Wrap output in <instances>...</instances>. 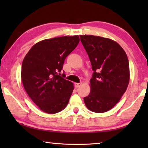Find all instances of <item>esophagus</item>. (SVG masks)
<instances>
[{
	"label": "esophagus",
	"mask_w": 148,
	"mask_h": 148,
	"mask_svg": "<svg viewBox=\"0 0 148 148\" xmlns=\"http://www.w3.org/2000/svg\"><path fill=\"white\" fill-rule=\"evenodd\" d=\"M81 85V83H75V87L79 88Z\"/></svg>",
	"instance_id": "34e87169"
}]
</instances>
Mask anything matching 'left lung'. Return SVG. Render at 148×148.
Instances as JSON below:
<instances>
[{
    "instance_id": "obj_1",
    "label": "left lung",
    "mask_w": 148,
    "mask_h": 148,
    "mask_svg": "<svg viewBox=\"0 0 148 148\" xmlns=\"http://www.w3.org/2000/svg\"><path fill=\"white\" fill-rule=\"evenodd\" d=\"M80 39L94 71L84 103L92 112H107L119 101L129 83L127 55L118 43L110 39L81 35Z\"/></svg>"
}]
</instances>
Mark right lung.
Returning a JSON list of instances; mask_svg holds the SVG:
<instances>
[{"label": "right lung", "instance_id": "add662e5", "mask_svg": "<svg viewBox=\"0 0 148 148\" xmlns=\"http://www.w3.org/2000/svg\"><path fill=\"white\" fill-rule=\"evenodd\" d=\"M78 36L54 37L34 45L21 65V80L32 101L43 112L62 111L74 90V84L60 72L66 57L76 48Z\"/></svg>", "mask_w": 148, "mask_h": 148}]
</instances>
